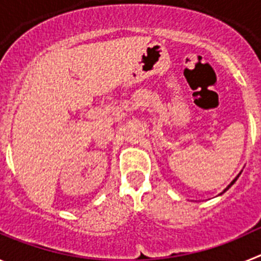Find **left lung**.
I'll return each instance as SVG.
<instances>
[{"instance_id": "left-lung-1", "label": "left lung", "mask_w": 261, "mask_h": 261, "mask_svg": "<svg viewBox=\"0 0 261 261\" xmlns=\"http://www.w3.org/2000/svg\"><path fill=\"white\" fill-rule=\"evenodd\" d=\"M237 179H238V176H237V177H235V179H234V180H232V181H231V183H230V186H229V187H227V188H226V190H225V191H227V190H229V188H230V187H231V186H232V184H234V183H235V181H237ZM225 191H223V192H225Z\"/></svg>"}]
</instances>
